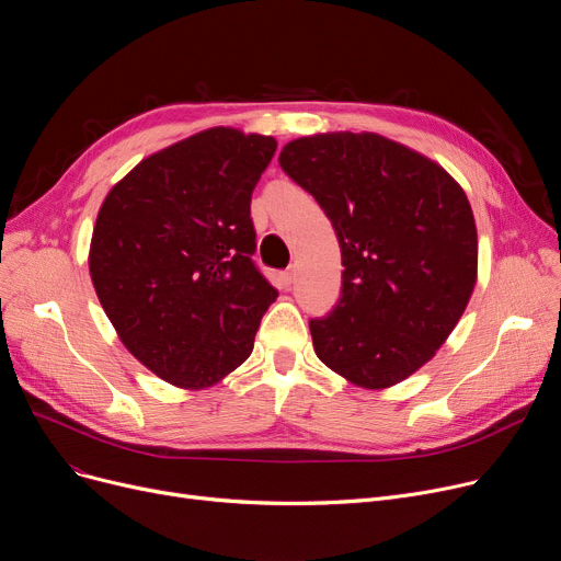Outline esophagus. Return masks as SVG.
<instances>
[{
	"instance_id": "obj_1",
	"label": "esophagus",
	"mask_w": 561,
	"mask_h": 561,
	"mask_svg": "<svg viewBox=\"0 0 561 561\" xmlns=\"http://www.w3.org/2000/svg\"><path fill=\"white\" fill-rule=\"evenodd\" d=\"M293 279H296V268H293V265H290V268H286V271L282 273V282H284V286H290Z\"/></svg>"
}]
</instances>
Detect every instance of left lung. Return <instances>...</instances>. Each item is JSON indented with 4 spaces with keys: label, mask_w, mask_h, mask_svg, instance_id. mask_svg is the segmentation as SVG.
Here are the masks:
<instances>
[{
    "label": "left lung",
    "mask_w": 561,
    "mask_h": 561,
    "mask_svg": "<svg viewBox=\"0 0 561 561\" xmlns=\"http://www.w3.org/2000/svg\"><path fill=\"white\" fill-rule=\"evenodd\" d=\"M279 165L341 245V300L309 320L318 359L364 389L398 385L436 355L473 296L478 229L463 188L370 131L290 140Z\"/></svg>",
    "instance_id": "obj_1"
}]
</instances>
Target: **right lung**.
<instances>
[{"label":"right lung","instance_id":"right-lung-1","mask_svg":"<svg viewBox=\"0 0 561 561\" xmlns=\"http://www.w3.org/2000/svg\"><path fill=\"white\" fill-rule=\"evenodd\" d=\"M273 136L214 127L142 159L104 197L88 268L131 355L197 391L239 368L277 290L252 261L250 199Z\"/></svg>","mask_w":561,"mask_h":561}]
</instances>
